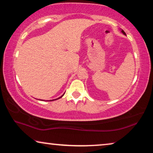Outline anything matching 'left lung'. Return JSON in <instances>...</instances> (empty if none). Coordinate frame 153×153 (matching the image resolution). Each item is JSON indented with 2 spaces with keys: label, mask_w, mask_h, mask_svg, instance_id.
I'll use <instances>...</instances> for the list:
<instances>
[{
  "label": "left lung",
  "mask_w": 153,
  "mask_h": 153,
  "mask_svg": "<svg viewBox=\"0 0 153 153\" xmlns=\"http://www.w3.org/2000/svg\"><path fill=\"white\" fill-rule=\"evenodd\" d=\"M121 32H122V33H123V34H124V35H126V33H125V32H124V31H123V30H121Z\"/></svg>",
  "instance_id": "8db88e82"
}]
</instances>
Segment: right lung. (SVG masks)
<instances>
[{
	"label": "right lung",
	"instance_id": "add662e5",
	"mask_svg": "<svg viewBox=\"0 0 153 153\" xmlns=\"http://www.w3.org/2000/svg\"><path fill=\"white\" fill-rule=\"evenodd\" d=\"M63 95H64V94H63V95H62V96H61V97H59V98H56V99H55V100H57V99H59V98H61V97H63Z\"/></svg>",
	"mask_w": 153,
	"mask_h": 153
}]
</instances>
